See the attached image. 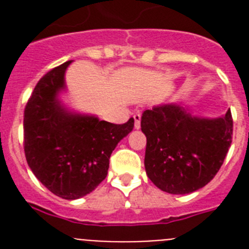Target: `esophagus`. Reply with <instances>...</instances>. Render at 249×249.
I'll return each instance as SVG.
<instances>
[{
	"label": "esophagus",
	"mask_w": 249,
	"mask_h": 249,
	"mask_svg": "<svg viewBox=\"0 0 249 249\" xmlns=\"http://www.w3.org/2000/svg\"><path fill=\"white\" fill-rule=\"evenodd\" d=\"M133 120H135V128L138 129L141 127V114L136 113L135 116H133Z\"/></svg>",
	"instance_id": "34e87169"
}]
</instances>
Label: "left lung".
Segmentation results:
<instances>
[{"label": "left lung", "mask_w": 249, "mask_h": 249, "mask_svg": "<svg viewBox=\"0 0 249 249\" xmlns=\"http://www.w3.org/2000/svg\"><path fill=\"white\" fill-rule=\"evenodd\" d=\"M141 129L147 137L144 167L155 186L171 195L199 190L219 171L232 143L231 109L223 117H196L181 105L146 109Z\"/></svg>", "instance_id": "obj_1"}]
</instances>
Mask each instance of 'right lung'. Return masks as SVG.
Here are the masks:
<instances>
[{
  "label": "right lung",
  "instance_id": "right-lung-1",
  "mask_svg": "<svg viewBox=\"0 0 249 249\" xmlns=\"http://www.w3.org/2000/svg\"><path fill=\"white\" fill-rule=\"evenodd\" d=\"M72 61L52 68L28 98L23 118V147L31 171L46 188L65 199L91 193L107 176L109 157L133 129L94 116L71 113L58 100Z\"/></svg>",
  "mask_w": 249,
  "mask_h": 249
}]
</instances>
